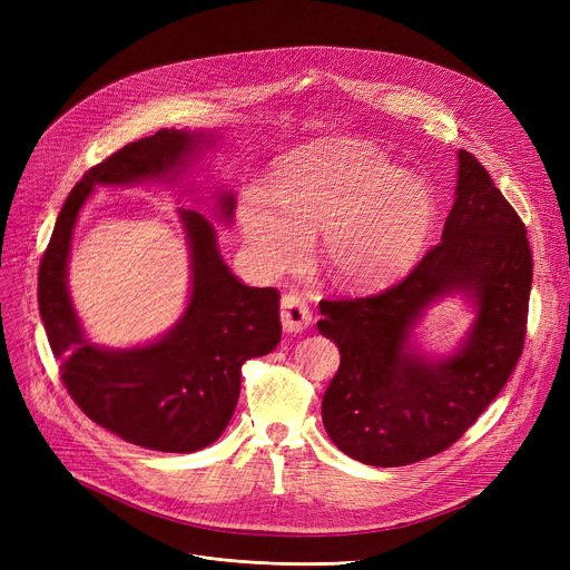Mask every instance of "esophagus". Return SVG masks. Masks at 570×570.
Here are the masks:
<instances>
[{
    "instance_id": "esophagus-1",
    "label": "esophagus",
    "mask_w": 570,
    "mask_h": 570,
    "mask_svg": "<svg viewBox=\"0 0 570 570\" xmlns=\"http://www.w3.org/2000/svg\"><path fill=\"white\" fill-rule=\"evenodd\" d=\"M312 323L309 307L301 295L286 293L282 295V325L286 333H303L305 327Z\"/></svg>"
}]
</instances>
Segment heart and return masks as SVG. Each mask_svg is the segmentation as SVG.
Here are the masks:
<instances>
[{
  "label": "heart",
  "mask_w": 570,
  "mask_h": 570,
  "mask_svg": "<svg viewBox=\"0 0 570 570\" xmlns=\"http://www.w3.org/2000/svg\"><path fill=\"white\" fill-rule=\"evenodd\" d=\"M247 245L267 273L301 265L318 233V265L342 288H376L415 263L436 205L421 177L367 142L301 149L275 173L273 191L249 187L237 207Z\"/></svg>",
  "instance_id": "heart-1"
}]
</instances>
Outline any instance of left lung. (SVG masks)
Here are the masks:
<instances>
[{"mask_svg":"<svg viewBox=\"0 0 570 570\" xmlns=\"http://www.w3.org/2000/svg\"><path fill=\"white\" fill-rule=\"evenodd\" d=\"M455 205L441 243L395 286L321 301L318 331L342 363L321 402L327 436L348 458L404 466L443 453L501 393L522 355L531 249L513 205L478 159L458 153ZM464 292L476 321L463 346L428 358L410 337L424 309Z\"/></svg>","mask_w":570,"mask_h":570,"instance_id":"obj_1","label":"left lung"}]
</instances>
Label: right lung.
Instances as JSON below:
<instances>
[{
  "label": "right lung",
  "mask_w": 570,
  "mask_h": 570,
  "mask_svg": "<svg viewBox=\"0 0 570 570\" xmlns=\"http://www.w3.org/2000/svg\"><path fill=\"white\" fill-rule=\"evenodd\" d=\"M209 145V131L161 129L89 168L65 200L39 267V312L69 395L97 425L161 453H194L222 436L239 397L243 365L282 340L279 293L239 282L219 254L215 226L196 209H179L191 256L185 314L157 342L104 348L85 337L69 297L71 237L97 185L175 183ZM233 203L230 191L219 196L224 222L233 217Z\"/></svg>",
  "instance_id": "1"
}]
</instances>
